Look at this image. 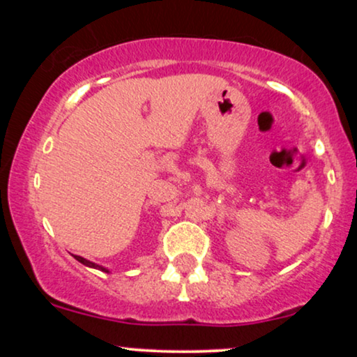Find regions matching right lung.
<instances>
[{
  "mask_svg": "<svg viewBox=\"0 0 357 357\" xmlns=\"http://www.w3.org/2000/svg\"><path fill=\"white\" fill-rule=\"evenodd\" d=\"M73 257H75V260H79L80 264H84L85 267H90V268H99V270H102V272H109L107 268H104V267H100V265L93 264V261L87 260V258H84V257H79V255H73Z\"/></svg>",
  "mask_w": 357,
  "mask_h": 357,
  "instance_id": "obj_1",
  "label": "right lung"
}]
</instances>
